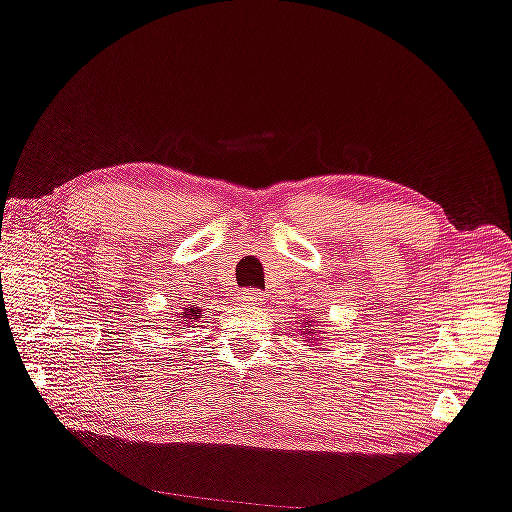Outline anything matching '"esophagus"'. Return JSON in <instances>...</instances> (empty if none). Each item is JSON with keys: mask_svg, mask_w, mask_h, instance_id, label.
<instances>
[{"mask_svg": "<svg viewBox=\"0 0 512 512\" xmlns=\"http://www.w3.org/2000/svg\"><path fill=\"white\" fill-rule=\"evenodd\" d=\"M263 299H265L263 292L261 290H254V288L242 290L240 297H238L240 304H245V306H258V304H263Z\"/></svg>", "mask_w": 512, "mask_h": 512, "instance_id": "34e87169", "label": "esophagus"}]
</instances>
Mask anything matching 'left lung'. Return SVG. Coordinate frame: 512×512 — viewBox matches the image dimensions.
I'll return each instance as SVG.
<instances>
[{"instance_id":"obj_1","label":"left lung","mask_w":512,"mask_h":512,"mask_svg":"<svg viewBox=\"0 0 512 512\" xmlns=\"http://www.w3.org/2000/svg\"><path fill=\"white\" fill-rule=\"evenodd\" d=\"M301 322H304V320H301ZM308 322V320H306ZM313 322V320H311ZM301 333H313V329H311V324H308V329H306V326H304V329H301Z\"/></svg>"}]
</instances>
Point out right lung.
I'll use <instances>...</instances> for the list:
<instances>
[{
  "label": "right lung",
  "instance_id": "add662e5",
  "mask_svg": "<svg viewBox=\"0 0 512 512\" xmlns=\"http://www.w3.org/2000/svg\"><path fill=\"white\" fill-rule=\"evenodd\" d=\"M199 315H201L199 306H188L186 311L181 313V320H174V329H179V326H190V322H195Z\"/></svg>",
  "mask_w": 512,
  "mask_h": 512
}]
</instances>
